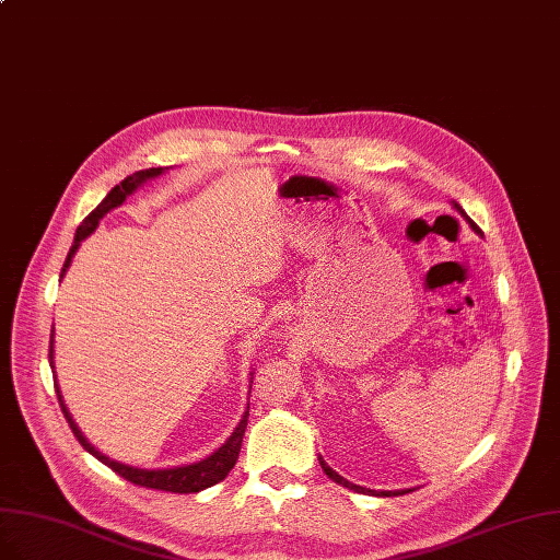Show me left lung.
<instances>
[{"instance_id": "left-lung-1", "label": "left lung", "mask_w": 560, "mask_h": 560, "mask_svg": "<svg viewBox=\"0 0 560 560\" xmlns=\"http://www.w3.org/2000/svg\"><path fill=\"white\" fill-rule=\"evenodd\" d=\"M453 208L462 214V220H465L469 226H471V231L476 233V235H482V231L469 220V214L465 212V210H462L455 201H453ZM320 459V467H323V471L334 480V482H338V485H343V488H348V490H352V492H357V494H371V497H398V494H409V492H415V488H407V490H371V488H361V485H354V482H350L348 478H343V476H338L329 465H327V462L323 459V457H318Z\"/></svg>"}]
</instances>
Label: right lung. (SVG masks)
I'll return each instance as SVG.
<instances>
[{
	"label": "right lung",
	"instance_id": "add662e5",
	"mask_svg": "<svg viewBox=\"0 0 560 560\" xmlns=\"http://www.w3.org/2000/svg\"><path fill=\"white\" fill-rule=\"evenodd\" d=\"M164 172H168V166H153V168H141V172H135L132 176H128L126 180H120L107 197L98 203V208H95L89 217H84V222L78 226L75 231V240H72V247L68 252V258L63 262V270H61V279L63 275L68 272V267L72 262V258H75L78 249L82 242L98 229L101 220L112 212L114 208L124 206V201L130 197V194H135L143 183H149L158 176H162ZM50 369H52V375H55V388H57V398H59V405H61V411L63 417L72 430V434L78 436V442L84 446L86 453H91L95 459H101L103 465H107L112 471H116L120 478H126L135 485H141V488H151V490H162V492H174V494H197L206 488H212V485H217L220 480H224L229 476V471L235 467L237 462V455H240V446H242V436H245V430H247V419H249V409L242 415L240 423L235 425V430L231 432L229 440L217 448L214 453H210L208 457L199 459V462H191V465H180V467H166V469H141V467H132V465H124V462L118 459H112L107 457L105 453H101L98 448H95L86 436L82 434V430L78 428V423L72 421L70 411L63 402V396H61V388H59V382H57V371H55V327H52V336H50ZM254 375V373H252Z\"/></svg>",
	"mask_w": 560,
	"mask_h": 560
}]
</instances>
